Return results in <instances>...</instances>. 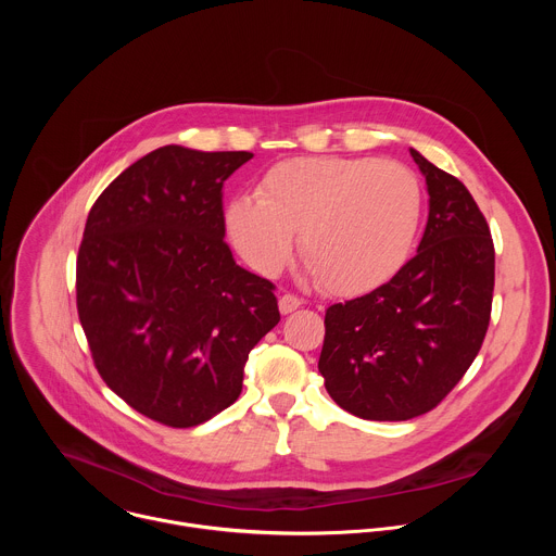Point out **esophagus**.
Returning a JSON list of instances; mask_svg holds the SVG:
<instances>
[{"label":"esophagus","instance_id":"obj_1","mask_svg":"<svg viewBox=\"0 0 556 556\" xmlns=\"http://www.w3.org/2000/svg\"><path fill=\"white\" fill-rule=\"evenodd\" d=\"M301 303H303V299H299V296L292 294V292H286V294H281V299H279V309H281V314H290V312H294L296 307H301Z\"/></svg>","mask_w":556,"mask_h":556}]
</instances>
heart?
<instances>
[{
    "instance_id": "heart-1",
    "label": "heart",
    "mask_w": 556,
    "mask_h": 556,
    "mask_svg": "<svg viewBox=\"0 0 556 556\" xmlns=\"http://www.w3.org/2000/svg\"><path fill=\"white\" fill-rule=\"evenodd\" d=\"M422 189L412 169L376 157L301 155L273 165L260 195H237L226 228L247 264L275 277L294 237L307 270L339 294L367 292L399 270L416 240Z\"/></svg>"
}]
</instances>
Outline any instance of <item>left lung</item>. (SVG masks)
Listing matches in <instances>:
<instances>
[{"instance_id":"obj_1","label":"left lung","mask_w":556,"mask_h":556,"mask_svg":"<svg viewBox=\"0 0 556 556\" xmlns=\"http://www.w3.org/2000/svg\"><path fill=\"white\" fill-rule=\"evenodd\" d=\"M409 151L429 189L416 257L369 294L326 309L319 371L332 401L363 420L435 409L478 356L491 321L489 222L455 176Z\"/></svg>"}]
</instances>
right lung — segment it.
I'll use <instances>...</instances> for the list:
<instances>
[{"instance_id":"add662e5","label":"right lung","mask_w":556,"mask_h":556,"mask_svg":"<svg viewBox=\"0 0 556 556\" xmlns=\"http://www.w3.org/2000/svg\"><path fill=\"white\" fill-rule=\"evenodd\" d=\"M251 151L155 149L94 202L76 255V309L94 367L131 409L198 427L242 393L279 324L275 283L224 242V182Z\"/></svg>"}]
</instances>
